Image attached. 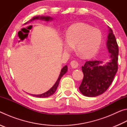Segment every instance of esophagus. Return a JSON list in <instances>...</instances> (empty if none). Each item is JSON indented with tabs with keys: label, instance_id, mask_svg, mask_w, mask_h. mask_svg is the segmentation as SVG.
<instances>
[{
	"label": "esophagus",
	"instance_id": "esophagus-1",
	"mask_svg": "<svg viewBox=\"0 0 127 127\" xmlns=\"http://www.w3.org/2000/svg\"><path fill=\"white\" fill-rule=\"evenodd\" d=\"M70 65L73 68H76L78 67V63L76 61H72L70 62Z\"/></svg>",
	"mask_w": 127,
	"mask_h": 127
}]
</instances>
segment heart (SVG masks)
Returning <instances> with one entry per match:
<instances>
[{"instance_id":"obj_1","label":"heart","mask_w":127,"mask_h":127,"mask_svg":"<svg viewBox=\"0 0 127 127\" xmlns=\"http://www.w3.org/2000/svg\"><path fill=\"white\" fill-rule=\"evenodd\" d=\"M64 50L70 52L76 45L77 51L85 58L93 57L100 49L102 35L100 30L83 23L70 26L65 34Z\"/></svg>"}]
</instances>
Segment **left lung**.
I'll return each instance as SVG.
<instances>
[{
	"label": "left lung",
	"instance_id": "8db88e82",
	"mask_svg": "<svg viewBox=\"0 0 127 127\" xmlns=\"http://www.w3.org/2000/svg\"><path fill=\"white\" fill-rule=\"evenodd\" d=\"M106 45L111 61L102 65L101 61H90L82 66L83 78L79 91L88 97L100 95L110 87L118 71L119 49L112 30L109 29Z\"/></svg>",
	"mask_w": 127,
	"mask_h": 127
}]
</instances>
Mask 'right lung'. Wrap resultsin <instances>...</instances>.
Instances as JSON below:
<instances>
[{
    "label": "right lung",
    "instance_id": "1",
    "mask_svg": "<svg viewBox=\"0 0 127 127\" xmlns=\"http://www.w3.org/2000/svg\"><path fill=\"white\" fill-rule=\"evenodd\" d=\"M37 19H41V20H44L46 21H48L49 20H52V18H51L50 17L36 16V17H33V18L32 19V20H31V21L37 20ZM67 70H68V67H67V66H66V65L64 66V67L62 69L61 73H60V75H59V76L58 77V79H57V81L55 82V84L53 86L51 87V89L49 90V91H48L46 92H45V93L42 94L32 95L33 96H35V97H49V96H50L51 95H52L53 94L55 93L56 90H57V87H58V86L59 81H60V80H61V79L62 77V76H63V75L65 73L66 71H67Z\"/></svg>",
    "mask_w": 127,
    "mask_h": 127
}]
</instances>
